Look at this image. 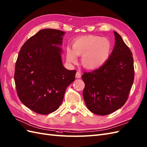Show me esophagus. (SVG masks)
Masks as SVG:
<instances>
[{"instance_id":"34e87169","label":"esophagus","mask_w":147,"mask_h":147,"mask_svg":"<svg viewBox=\"0 0 147 147\" xmlns=\"http://www.w3.org/2000/svg\"><path fill=\"white\" fill-rule=\"evenodd\" d=\"M81 74L80 71H77V73L76 74V78H81Z\"/></svg>"}]
</instances>
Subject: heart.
<instances>
[{
    "label": "heart",
    "instance_id": "obj_1",
    "mask_svg": "<svg viewBox=\"0 0 147 147\" xmlns=\"http://www.w3.org/2000/svg\"><path fill=\"white\" fill-rule=\"evenodd\" d=\"M111 43L107 38L84 35L78 38L73 43V50L67 48L66 58L76 63L78 56H81V65L87 69H95L104 65L109 58Z\"/></svg>",
    "mask_w": 147,
    "mask_h": 147
}]
</instances>
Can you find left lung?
<instances>
[{
	"mask_svg": "<svg viewBox=\"0 0 147 147\" xmlns=\"http://www.w3.org/2000/svg\"><path fill=\"white\" fill-rule=\"evenodd\" d=\"M114 35L115 46L107 61L82 76L86 106L100 115L110 114L123 106L134 80L132 53L121 36L115 31Z\"/></svg>",
	"mask_w": 147,
	"mask_h": 147,
	"instance_id": "obj_1",
	"label": "left lung"
}]
</instances>
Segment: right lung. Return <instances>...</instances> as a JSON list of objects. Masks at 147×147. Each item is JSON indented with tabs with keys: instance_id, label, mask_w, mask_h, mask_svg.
<instances>
[{
	"instance_id": "add662e5",
	"label": "right lung",
	"mask_w": 147,
	"mask_h": 147,
	"mask_svg": "<svg viewBox=\"0 0 147 147\" xmlns=\"http://www.w3.org/2000/svg\"><path fill=\"white\" fill-rule=\"evenodd\" d=\"M58 30H41L26 41L18 53L14 80L17 95L26 107L48 114L61 104L67 86L75 80L76 70L63 65V36Z\"/></svg>"
}]
</instances>
